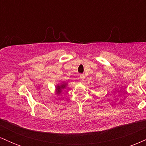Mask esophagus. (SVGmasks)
Returning a JSON list of instances; mask_svg holds the SVG:
<instances>
[{
    "label": "esophagus",
    "mask_w": 146,
    "mask_h": 146,
    "mask_svg": "<svg viewBox=\"0 0 146 146\" xmlns=\"http://www.w3.org/2000/svg\"><path fill=\"white\" fill-rule=\"evenodd\" d=\"M80 79H82V80H84V79L85 78L84 75V74H80Z\"/></svg>",
    "instance_id": "esophagus-1"
}]
</instances>
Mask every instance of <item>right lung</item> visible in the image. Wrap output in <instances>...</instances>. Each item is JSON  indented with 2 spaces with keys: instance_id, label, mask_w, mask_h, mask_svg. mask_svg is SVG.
Wrapping results in <instances>:
<instances>
[{
  "instance_id": "right-lung-1",
  "label": "right lung",
  "mask_w": 146,
  "mask_h": 146,
  "mask_svg": "<svg viewBox=\"0 0 146 146\" xmlns=\"http://www.w3.org/2000/svg\"><path fill=\"white\" fill-rule=\"evenodd\" d=\"M66 86V83H62V84L60 85H58V86H56V92L58 93V94H60V93L62 92V89H63V88H64Z\"/></svg>"
}]
</instances>
